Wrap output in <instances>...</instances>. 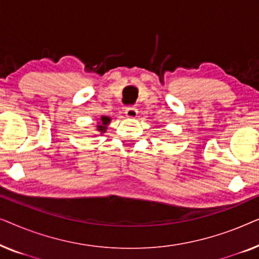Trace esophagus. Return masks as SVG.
Returning a JSON list of instances; mask_svg holds the SVG:
<instances>
[{
	"label": "esophagus",
	"mask_w": 259,
	"mask_h": 259,
	"mask_svg": "<svg viewBox=\"0 0 259 259\" xmlns=\"http://www.w3.org/2000/svg\"><path fill=\"white\" fill-rule=\"evenodd\" d=\"M125 113L128 118H136L138 114V109L136 107H133V106H130V107H126Z\"/></svg>",
	"instance_id": "34e87169"
}]
</instances>
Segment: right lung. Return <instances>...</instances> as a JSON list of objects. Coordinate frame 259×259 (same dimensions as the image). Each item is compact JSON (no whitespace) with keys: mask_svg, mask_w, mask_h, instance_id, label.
Returning a JSON list of instances; mask_svg holds the SVG:
<instances>
[{"mask_svg":"<svg viewBox=\"0 0 259 259\" xmlns=\"http://www.w3.org/2000/svg\"><path fill=\"white\" fill-rule=\"evenodd\" d=\"M100 120H101V122H99L98 130L100 131V132H105V130L107 128V123L111 121V119H109L108 116H102Z\"/></svg>","mask_w":259,"mask_h":259,"instance_id":"add662e5","label":"right lung"}]
</instances>
